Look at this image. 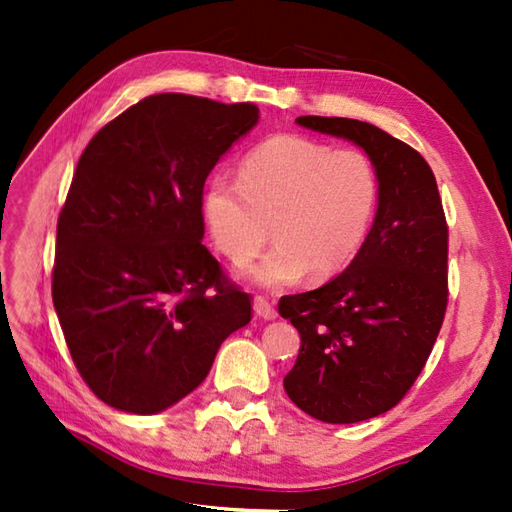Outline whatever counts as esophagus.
Instances as JSON below:
<instances>
[{"instance_id":"esophagus-1","label":"esophagus","mask_w":512,"mask_h":512,"mask_svg":"<svg viewBox=\"0 0 512 512\" xmlns=\"http://www.w3.org/2000/svg\"><path fill=\"white\" fill-rule=\"evenodd\" d=\"M253 308H255L257 317H262V319H266V321L277 319V310H275L273 303H270L266 297H255V299H253Z\"/></svg>"}]
</instances>
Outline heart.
<instances>
[{"label": "heart", "instance_id": "b5f03b06", "mask_svg": "<svg viewBox=\"0 0 512 512\" xmlns=\"http://www.w3.org/2000/svg\"><path fill=\"white\" fill-rule=\"evenodd\" d=\"M378 202L376 169L363 151L332 149L297 134H277L248 151L239 178L206 184L204 220L215 248L235 266L268 250L250 277L268 288L303 275L332 277L352 262Z\"/></svg>", "mask_w": 512, "mask_h": 512}]
</instances>
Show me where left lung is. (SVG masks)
<instances>
[{"label":"left lung","instance_id":"left-lung-1","mask_svg":"<svg viewBox=\"0 0 512 512\" xmlns=\"http://www.w3.org/2000/svg\"><path fill=\"white\" fill-rule=\"evenodd\" d=\"M297 123L365 149L378 209L339 277L281 297L279 314L301 334L284 387L312 418L361 422L407 396L438 339L449 301V226L436 176L416 149L354 118L299 116Z\"/></svg>","mask_w":512,"mask_h":512}]
</instances>
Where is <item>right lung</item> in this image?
Here are the masks:
<instances>
[{
	"mask_svg": "<svg viewBox=\"0 0 512 512\" xmlns=\"http://www.w3.org/2000/svg\"><path fill=\"white\" fill-rule=\"evenodd\" d=\"M257 118L255 103L154 94L81 154L57 222L52 301L76 369L110 407H171L253 317L202 244V193Z\"/></svg>",
	"mask_w": 512,
	"mask_h": 512,
	"instance_id": "add662e5",
	"label": "right lung"
}]
</instances>
